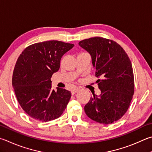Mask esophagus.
<instances>
[{
  "label": "esophagus",
  "mask_w": 152,
  "mask_h": 152,
  "mask_svg": "<svg viewBox=\"0 0 152 152\" xmlns=\"http://www.w3.org/2000/svg\"><path fill=\"white\" fill-rule=\"evenodd\" d=\"M78 90H79V88H74V89H73L71 91V93H72V94L74 95V94H76L77 92H78Z\"/></svg>",
  "instance_id": "34e87169"
}]
</instances>
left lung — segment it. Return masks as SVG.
<instances>
[{
  "instance_id": "obj_1",
  "label": "left lung",
  "mask_w": 152,
  "mask_h": 152,
  "mask_svg": "<svg viewBox=\"0 0 152 152\" xmlns=\"http://www.w3.org/2000/svg\"><path fill=\"white\" fill-rule=\"evenodd\" d=\"M92 57L96 82L101 94H94L84 106L86 114L98 123L110 124L126 114L134 94V78L130 60L115 41L92 37L79 42Z\"/></svg>"
}]
</instances>
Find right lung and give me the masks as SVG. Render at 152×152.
Instances as JSON below:
<instances>
[{"instance_id":"1","label":"right lung","mask_w":152,"mask_h":152,"mask_svg":"<svg viewBox=\"0 0 152 152\" xmlns=\"http://www.w3.org/2000/svg\"><path fill=\"white\" fill-rule=\"evenodd\" d=\"M73 44L58 40L30 45L22 52L14 68L12 84L19 104L33 119L48 122L62 114L70 91L52 89L51 77L60 68L61 58Z\"/></svg>"}]
</instances>
